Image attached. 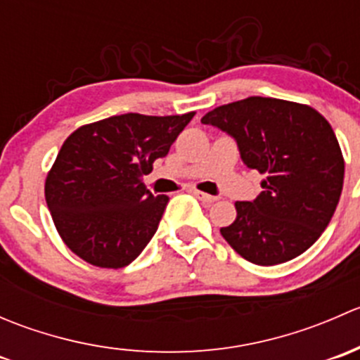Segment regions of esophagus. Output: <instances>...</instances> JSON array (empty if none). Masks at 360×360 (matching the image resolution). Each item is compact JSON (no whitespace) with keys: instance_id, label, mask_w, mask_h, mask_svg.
Listing matches in <instances>:
<instances>
[{"instance_id":"obj_1","label":"esophagus","mask_w":360,"mask_h":360,"mask_svg":"<svg viewBox=\"0 0 360 360\" xmlns=\"http://www.w3.org/2000/svg\"><path fill=\"white\" fill-rule=\"evenodd\" d=\"M191 193H193L195 197H197L198 200L203 202V203H212V202L217 200V198L212 197V195H207V193H203V191H198V190H193Z\"/></svg>"}]
</instances>
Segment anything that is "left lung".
<instances>
[{
	"instance_id": "obj_1",
	"label": "left lung",
	"mask_w": 360,
	"mask_h": 360,
	"mask_svg": "<svg viewBox=\"0 0 360 360\" xmlns=\"http://www.w3.org/2000/svg\"><path fill=\"white\" fill-rule=\"evenodd\" d=\"M202 123L233 136L245 165L264 176L252 202H235L224 240L261 266L314 245L343 190L345 160L328 120L308 104L254 96L209 111Z\"/></svg>"
}]
</instances>
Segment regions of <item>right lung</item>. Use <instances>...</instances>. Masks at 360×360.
<instances>
[{
    "mask_svg": "<svg viewBox=\"0 0 360 360\" xmlns=\"http://www.w3.org/2000/svg\"><path fill=\"white\" fill-rule=\"evenodd\" d=\"M195 111L110 116L76 129L45 179V198L60 238L99 268L132 263L157 231L169 197L143 183Z\"/></svg>",
    "mask_w": 360,
    "mask_h": 360,
    "instance_id": "add662e5",
    "label": "right lung"
}]
</instances>
